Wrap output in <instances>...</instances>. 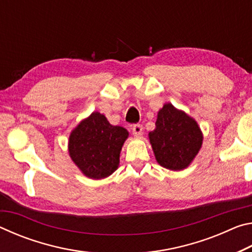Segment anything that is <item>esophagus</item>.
<instances>
[{"label": "esophagus", "instance_id": "obj_1", "mask_svg": "<svg viewBox=\"0 0 252 252\" xmlns=\"http://www.w3.org/2000/svg\"><path fill=\"white\" fill-rule=\"evenodd\" d=\"M142 129H143V127H142L141 125H134L133 126H132V133H133L134 136L141 135Z\"/></svg>", "mask_w": 252, "mask_h": 252}]
</instances>
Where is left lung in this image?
<instances>
[{"label": "left lung", "mask_w": 252, "mask_h": 252, "mask_svg": "<svg viewBox=\"0 0 252 252\" xmlns=\"http://www.w3.org/2000/svg\"><path fill=\"white\" fill-rule=\"evenodd\" d=\"M149 139L158 163L165 169H186L202 146L203 135L197 121L171 103H165Z\"/></svg>", "instance_id": "1"}]
</instances>
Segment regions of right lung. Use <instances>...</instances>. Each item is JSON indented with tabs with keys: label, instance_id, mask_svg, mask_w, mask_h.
<instances>
[{
	"label": "right lung",
	"instance_id": "1",
	"mask_svg": "<svg viewBox=\"0 0 252 252\" xmlns=\"http://www.w3.org/2000/svg\"><path fill=\"white\" fill-rule=\"evenodd\" d=\"M127 136L129 132L125 127L110 125L103 114L93 112L72 130L70 157L85 177L104 179L118 169Z\"/></svg>",
	"mask_w": 252,
	"mask_h": 252
}]
</instances>
